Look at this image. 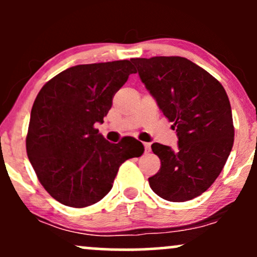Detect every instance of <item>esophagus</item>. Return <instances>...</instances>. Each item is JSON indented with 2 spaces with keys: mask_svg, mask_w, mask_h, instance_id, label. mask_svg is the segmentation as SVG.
<instances>
[{
  "mask_svg": "<svg viewBox=\"0 0 257 257\" xmlns=\"http://www.w3.org/2000/svg\"><path fill=\"white\" fill-rule=\"evenodd\" d=\"M144 147H145V152L151 151V144L150 143H144Z\"/></svg>",
  "mask_w": 257,
  "mask_h": 257,
  "instance_id": "obj_1",
  "label": "esophagus"
}]
</instances>
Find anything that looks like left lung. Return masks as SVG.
I'll return each mask as SVG.
<instances>
[{
    "mask_svg": "<svg viewBox=\"0 0 257 257\" xmlns=\"http://www.w3.org/2000/svg\"><path fill=\"white\" fill-rule=\"evenodd\" d=\"M147 90L173 122L178 150L152 144L161 169L149 178L161 198L186 202L205 192L226 164L234 141L232 110L222 84L181 57L132 59Z\"/></svg>",
    "mask_w": 257,
    "mask_h": 257,
    "instance_id": "left-lung-1",
    "label": "left lung"
}]
</instances>
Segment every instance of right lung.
<instances>
[{
  "label": "right lung",
  "mask_w": 257,
  "mask_h": 257,
  "mask_svg": "<svg viewBox=\"0 0 257 257\" xmlns=\"http://www.w3.org/2000/svg\"><path fill=\"white\" fill-rule=\"evenodd\" d=\"M135 72L131 60L77 65L37 94L26 152L41 185L61 204H95L111 191L120 164L144 153L137 139L111 144L94 126L104 122L114 94Z\"/></svg>",
  "instance_id": "obj_1"
}]
</instances>
